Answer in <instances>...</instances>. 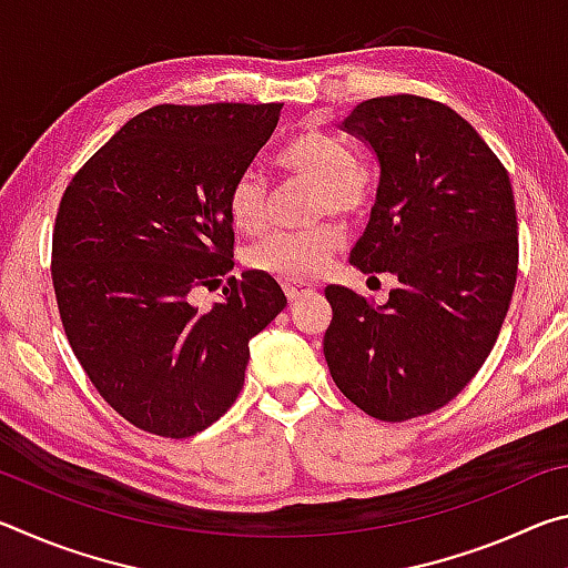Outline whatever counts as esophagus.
<instances>
[{
  "instance_id": "obj_1",
  "label": "esophagus",
  "mask_w": 568,
  "mask_h": 568,
  "mask_svg": "<svg viewBox=\"0 0 568 568\" xmlns=\"http://www.w3.org/2000/svg\"><path fill=\"white\" fill-rule=\"evenodd\" d=\"M283 291L287 295V301L295 303V301H301V297L313 295L315 287L313 285H305V283H291V281H287V283H283Z\"/></svg>"
}]
</instances>
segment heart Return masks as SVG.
Instances as JSON below:
<instances>
[{"label":"heart","instance_id":"b5f03b06","mask_svg":"<svg viewBox=\"0 0 568 568\" xmlns=\"http://www.w3.org/2000/svg\"><path fill=\"white\" fill-rule=\"evenodd\" d=\"M277 165L318 185L315 217L328 213L341 220L361 217L376 192L373 172L355 160L341 138L323 130L295 134L277 155ZM227 213L240 233H261L267 223V182L261 172H240L227 192ZM341 243V230L331 223L307 230H275L247 247L245 263L255 273L283 281H311L325 271Z\"/></svg>","mask_w":568,"mask_h":568}]
</instances>
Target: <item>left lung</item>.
Returning <instances> with one entry per match:
<instances>
[{"mask_svg":"<svg viewBox=\"0 0 568 568\" xmlns=\"http://www.w3.org/2000/svg\"><path fill=\"white\" fill-rule=\"evenodd\" d=\"M341 130L381 168L351 263L398 287L383 305L325 287V361L368 416H426L466 388L504 325L518 265L511 180L458 112L416 94L361 102Z\"/></svg>","mask_w":568,"mask_h":568,"instance_id":"1","label":"left lung"}]
</instances>
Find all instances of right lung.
Here are the masks:
<instances>
[{"label":"right lung","instance_id":"right-lung-1","mask_svg":"<svg viewBox=\"0 0 568 568\" xmlns=\"http://www.w3.org/2000/svg\"><path fill=\"white\" fill-rule=\"evenodd\" d=\"M283 104H158L72 178L52 235L57 307L92 386L142 430L187 438L233 406L250 338L285 307L271 275L233 271L227 192Z\"/></svg>","mask_w":568,"mask_h":568}]
</instances>
